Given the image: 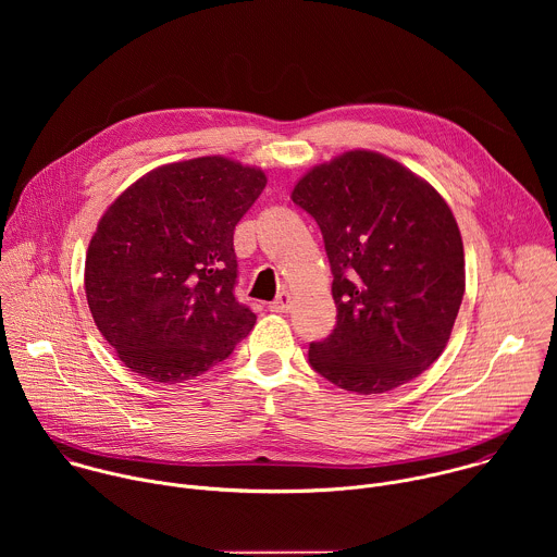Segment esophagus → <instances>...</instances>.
I'll return each mask as SVG.
<instances>
[{"label": "esophagus", "mask_w": 557, "mask_h": 557, "mask_svg": "<svg viewBox=\"0 0 557 557\" xmlns=\"http://www.w3.org/2000/svg\"><path fill=\"white\" fill-rule=\"evenodd\" d=\"M269 308H271L273 312H286V310L290 308V295H288L286 290H282V293L269 304Z\"/></svg>", "instance_id": "esophagus-1"}]
</instances>
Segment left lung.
I'll list each match as a JSON object with an SVG mask.
<instances>
[{"instance_id":"obj_1","label":"left lung","mask_w":557,"mask_h":557,"mask_svg":"<svg viewBox=\"0 0 557 557\" xmlns=\"http://www.w3.org/2000/svg\"><path fill=\"white\" fill-rule=\"evenodd\" d=\"M322 231L337 324L308 363L342 389L381 394L445 350L465 293V253L447 202L376 151L355 149L293 189Z\"/></svg>"}]
</instances>
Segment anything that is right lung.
<instances>
[{
	"instance_id": "right-lung-1",
	"label": "right lung",
	"mask_w": 557,
	"mask_h": 557,
	"mask_svg": "<svg viewBox=\"0 0 557 557\" xmlns=\"http://www.w3.org/2000/svg\"><path fill=\"white\" fill-rule=\"evenodd\" d=\"M267 187L222 156L158 168L103 213L86 258L95 324L140 376L178 383L224 361L256 326L237 301L233 231Z\"/></svg>"
}]
</instances>
